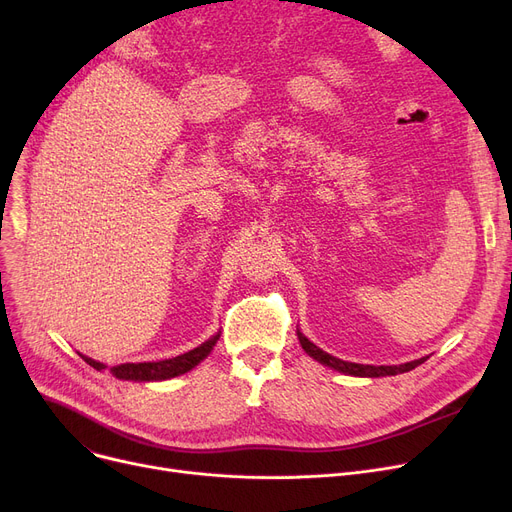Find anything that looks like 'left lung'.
<instances>
[{
  "instance_id": "left-lung-1",
  "label": "left lung",
  "mask_w": 512,
  "mask_h": 512,
  "mask_svg": "<svg viewBox=\"0 0 512 512\" xmlns=\"http://www.w3.org/2000/svg\"><path fill=\"white\" fill-rule=\"evenodd\" d=\"M297 334H299L301 346L305 348V353L309 357H313L315 361L324 363V365H328V367H332L336 371H342V373H348V375H359V378H382V375L405 373V371L415 369L423 361H427V357H423V359H417V361H411V363H402V365H361V363H348V361H342V359H336V357L328 355L326 351H321L319 346L309 342L299 330H297Z\"/></svg>"
}]
</instances>
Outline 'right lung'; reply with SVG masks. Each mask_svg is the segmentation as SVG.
Segmentation results:
<instances>
[{"instance_id": "obj_1", "label": "right lung", "mask_w": 512, "mask_h": 512, "mask_svg": "<svg viewBox=\"0 0 512 512\" xmlns=\"http://www.w3.org/2000/svg\"><path fill=\"white\" fill-rule=\"evenodd\" d=\"M220 340V334H215L213 338H209L207 342H203L201 346L193 348L180 357L174 359H166V361H157V363H124V365H116L110 367V373L116 375L120 380H134V382H159V380H170L176 378L180 373H186L188 369H193L195 365H199L211 351L215 342ZM83 357V355H80ZM91 367L95 369H105L103 363H97L89 357H83Z\"/></svg>"}]
</instances>
